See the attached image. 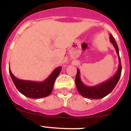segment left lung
<instances>
[{
	"mask_svg": "<svg viewBox=\"0 0 131 131\" xmlns=\"http://www.w3.org/2000/svg\"><path fill=\"white\" fill-rule=\"evenodd\" d=\"M110 40L113 44V47H115L116 52L119 58V66L116 73L110 79H107L106 81L103 82L96 86H86L82 82L80 78V71L79 69H77V72L75 77V84L77 91L83 97L91 99H100L108 95L113 89L116 86L117 83L119 80L121 74V60L119 57V52L118 48L115 39L112 35H110Z\"/></svg>",
	"mask_w": 131,
	"mask_h": 131,
	"instance_id": "1",
	"label": "left lung"
}]
</instances>
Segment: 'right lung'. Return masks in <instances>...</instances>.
<instances>
[{
  "mask_svg": "<svg viewBox=\"0 0 131 131\" xmlns=\"http://www.w3.org/2000/svg\"><path fill=\"white\" fill-rule=\"evenodd\" d=\"M61 71V67H58L49 77L42 82L21 80L14 75L9 68V72L14 84L19 92L31 98H40L48 96L51 94L56 79Z\"/></svg>",
  "mask_w": 131,
  "mask_h": 131,
  "instance_id": "obj_1",
  "label": "right lung"
}]
</instances>
